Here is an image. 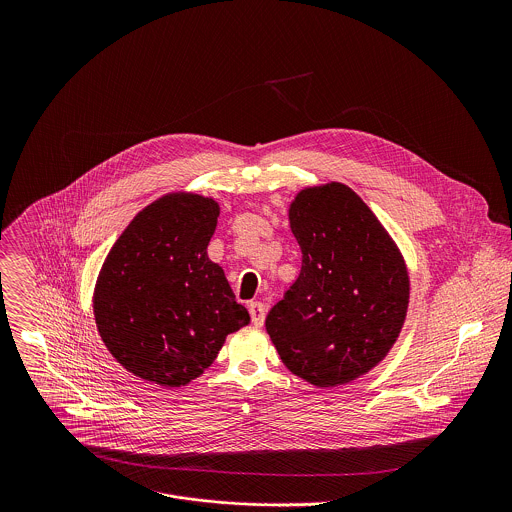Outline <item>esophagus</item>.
Masks as SVG:
<instances>
[{"instance_id":"1","label":"esophagus","mask_w":512,"mask_h":512,"mask_svg":"<svg viewBox=\"0 0 512 512\" xmlns=\"http://www.w3.org/2000/svg\"><path fill=\"white\" fill-rule=\"evenodd\" d=\"M248 309H250L252 323H254L256 327H262V325H264V319H266V305L260 303V301H252Z\"/></svg>"}]
</instances>
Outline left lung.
<instances>
[{
    "label": "left lung",
    "mask_w": 512,
    "mask_h": 512,
    "mask_svg": "<svg viewBox=\"0 0 512 512\" xmlns=\"http://www.w3.org/2000/svg\"><path fill=\"white\" fill-rule=\"evenodd\" d=\"M301 272L266 317L288 370L317 388L361 378L386 359L408 313L406 260L345 183L303 187L288 207Z\"/></svg>",
    "instance_id": "obj_1"
}]
</instances>
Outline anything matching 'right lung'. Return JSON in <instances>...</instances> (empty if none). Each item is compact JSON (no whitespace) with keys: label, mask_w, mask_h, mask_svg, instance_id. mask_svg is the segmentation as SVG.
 <instances>
[{"label":"right lung","mask_w":512,"mask_h":512,"mask_svg":"<svg viewBox=\"0 0 512 512\" xmlns=\"http://www.w3.org/2000/svg\"><path fill=\"white\" fill-rule=\"evenodd\" d=\"M213 197L173 191L142 209L108 252L92 309L100 339L134 376L179 388L217 359L250 315L207 254L219 222Z\"/></svg>","instance_id":"right-lung-1"}]
</instances>
